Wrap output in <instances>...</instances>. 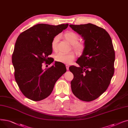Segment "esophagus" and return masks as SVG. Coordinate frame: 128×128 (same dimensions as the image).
I'll return each mask as SVG.
<instances>
[{
	"label": "esophagus",
	"mask_w": 128,
	"mask_h": 128,
	"mask_svg": "<svg viewBox=\"0 0 128 128\" xmlns=\"http://www.w3.org/2000/svg\"><path fill=\"white\" fill-rule=\"evenodd\" d=\"M66 68L67 70H69V65H66Z\"/></svg>",
	"instance_id": "1"
}]
</instances>
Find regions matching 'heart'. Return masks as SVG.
<instances>
[{
  "label": "heart",
  "mask_w": 128,
  "mask_h": 128,
  "mask_svg": "<svg viewBox=\"0 0 128 128\" xmlns=\"http://www.w3.org/2000/svg\"><path fill=\"white\" fill-rule=\"evenodd\" d=\"M64 38L70 44H72V48L77 53L81 54L83 52L85 44L84 42H78L79 36L76 33L69 31L66 32L63 35ZM59 39V36H56L54 38L51 42V46L53 50H55ZM75 58V55L72 53H60L56 56V60L58 62L63 63L64 64H70Z\"/></svg>",
  "instance_id": "heart-1"
}]
</instances>
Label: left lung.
Returning a JSON list of instances; mask_svg holds the SVG:
<instances>
[{"label": "left lung", "instance_id": "8db88e82", "mask_svg": "<svg viewBox=\"0 0 128 128\" xmlns=\"http://www.w3.org/2000/svg\"><path fill=\"white\" fill-rule=\"evenodd\" d=\"M84 40L85 48L70 70L74 78L72 91L83 101L98 98L107 90L114 73L115 53L112 39L104 29L91 23L70 25Z\"/></svg>", "mask_w": 128, "mask_h": 128}]
</instances>
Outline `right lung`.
<instances>
[{"label":"right lung","instance_id":"1","mask_svg":"<svg viewBox=\"0 0 128 128\" xmlns=\"http://www.w3.org/2000/svg\"><path fill=\"white\" fill-rule=\"evenodd\" d=\"M68 26L38 24L18 36L12 62L16 81L28 98L39 101L49 96L57 80L66 72L65 65L61 62L56 61L44 70L42 66L44 62L50 65L54 61L53 58L50 61L51 58L48 57L52 52V40Z\"/></svg>","mask_w":128,"mask_h":128}]
</instances>
